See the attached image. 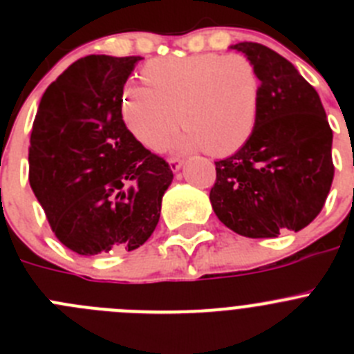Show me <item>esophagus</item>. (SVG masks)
<instances>
[{"label":"esophagus","mask_w":354,"mask_h":354,"mask_svg":"<svg viewBox=\"0 0 354 354\" xmlns=\"http://www.w3.org/2000/svg\"><path fill=\"white\" fill-rule=\"evenodd\" d=\"M168 165H170L171 171H179L180 168H183V165H184V162L180 161V159H175V158H171V159H168Z\"/></svg>","instance_id":"34e87169"}]
</instances>
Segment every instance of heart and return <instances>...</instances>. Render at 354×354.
Returning a JSON list of instances; mask_svg holds the SVG:
<instances>
[{
    "mask_svg": "<svg viewBox=\"0 0 354 354\" xmlns=\"http://www.w3.org/2000/svg\"><path fill=\"white\" fill-rule=\"evenodd\" d=\"M145 84L129 83L122 92V120L147 149H159L175 129L171 150L205 149L223 156L250 138L259 111V77L237 55L202 53L167 56L143 67Z\"/></svg>",
    "mask_w": 354,
    "mask_h": 354,
    "instance_id": "1",
    "label": "heart"
}]
</instances>
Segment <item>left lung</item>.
I'll return each instance as SVG.
<instances>
[{"label": "left lung", "instance_id": "obj_1", "mask_svg": "<svg viewBox=\"0 0 354 354\" xmlns=\"http://www.w3.org/2000/svg\"><path fill=\"white\" fill-rule=\"evenodd\" d=\"M259 77V111L250 138L216 161L211 205L245 237L298 232L321 212L333 180L331 142L319 93L289 60L257 42H239Z\"/></svg>", "mask_w": 354, "mask_h": 354}]
</instances>
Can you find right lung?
Returning a JSON list of instances; mask_svg holds the SVG:
<instances>
[{
  "label": "right lung",
  "instance_id": "1",
  "mask_svg": "<svg viewBox=\"0 0 354 354\" xmlns=\"http://www.w3.org/2000/svg\"><path fill=\"white\" fill-rule=\"evenodd\" d=\"M142 56L90 55L53 81L30 138V184L62 245L80 255L136 250L161 214L170 167L122 120Z\"/></svg>",
  "mask_w": 354,
  "mask_h": 354
}]
</instances>
